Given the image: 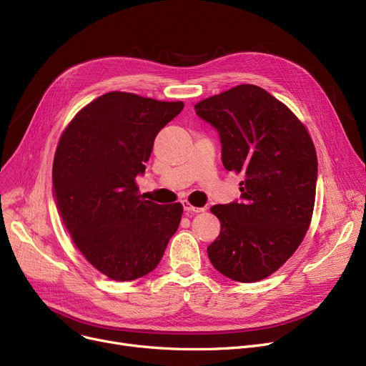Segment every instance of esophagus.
I'll use <instances>...</instances> for the list:
<instances>
[{"instance_id": "esophagus-1", "label": "esophagus", "mask_w": 366, "mask_h": 366, "mask_svg": "<svg viewBox=\"0 0 366 366\" xmlns=\"http://www.w3.org/2000/svg\"><path fill=\"white\" fill-rule=\"evenodd\" d=\"M182 207H184L185 212H188V214L204 212V207H196V206H193V204L188 203V202H182Z\"/></svg>"}]
</instances>
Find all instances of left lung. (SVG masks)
<instances>
[{"label":"left lung","instance_id":"1","mask_svg":"<svg viewBox=\"0 0 366 366\" xmlns=\"http://www.w3.org/2000/svg\"><path fill=\"white\" fill-rule=\"evenodd\" d=\"M194 109L218 132L224 167L244 177L240 200L210 207L221 233L207 246L209 259L232 280H262L291 258L309 229L315 145L292 111L254 84L215 94Z\"/></svg>","mask_w":366,"mask_h":366}]
</instances>
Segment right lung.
<instances>
[{"label":"right lung","mask_w":366,"mask_h":366,"mask_svg":"<svg viewBox=\"0 0 366 366\" xmlns=\"http://www.w3.org/2000/svg\"><path fill=\"white\" fill-rule=\"evenodd\" d=\"M182 108L109 92L75 115L57 145V212L84 258L112 280L151 273L179 227L182 204L141 199L134 179L145 173L157 133Z\"/></svg>","instance_id":"add662e5"}]
</instances>
